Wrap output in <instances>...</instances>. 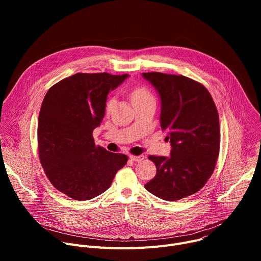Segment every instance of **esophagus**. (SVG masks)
<instances>
[{
    "label": "esophagus",
    "mask_w": 261,
    "mask_h": 261,
    "mask_svg": "<svg viewBox=\"0 0 261 261\" xmlns=\"http://www.w3.org/2000/svg\"><path fill=\"white\" fill-rule=\"evenodd\" d=\"M130 159L134 162H140L141 160L144 159V156H142V155H140V156H130Z\"/></svg>",
    "instance_id": "esophagus-1"
}]
</instances>
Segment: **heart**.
<instances>
[{"mask_svg":"<svg viewBox=\"0 0 261 261\" xmlns=\"http://www.w3.org/2000/svg\"><path fill=\"white\" fill-rule=\"evenodd\" d=\"M131 100H132L133 104H137V103H142V102H146V101H155V97L152 94V92L147 88L137 87L131 92ZM115 102H116L115 98H109L106 101L105 110L107 111V113H109V111L113 109Z\"/></svg>","mask_w":261,"mask_h":261,"instance_id":"1","label":"heart"}]
</instances>
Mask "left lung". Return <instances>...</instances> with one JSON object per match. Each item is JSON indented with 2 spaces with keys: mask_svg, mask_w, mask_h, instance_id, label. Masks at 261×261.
<instances>
[{
  "mask_svg": "<svg viewBox=\"0 0 261 261\" xmlns=\"http://www.w3.org/2000/svg\"><path fill=\"white\" fill-rule=\"evenodd\" d=\"M142 76L161 98V128L171 143L170 157L148 156L157 172L144 188L174 201L199 191L213 174L220 150L216 104L200 83L184 75L146 72Z\"/></svg>",
  "mask_w": 261,
  "mask_h": 261,
  "instance_id": "8db88e82",
  "label": "left lung"
}]
</instances>
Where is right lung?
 <instances>
[{
    "label": "right lung",
    "instance_id": "1",
    "mask_svg": "<svg viewBox=\"0 0 261 261\" xmlns=\"http://www.w3.org/2000/svg\"><path fill=\"white\" fill-rule=\"evenodd\" d=\"M128 76L76 73L54 85L41 104L38 152L54 187L75 200H89L105 192L128 156L110 153L95 144L93 130L105 115L110 90Z\"/></svg>",
    "mask_w": 261,
    "mask_h": 261
}]
</instances>
